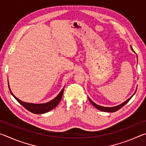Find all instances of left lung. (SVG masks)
Returning a JSON list of instances; mask_svg holds the SVG:
<instances>
[{"label":"left lung","instance_id":"1","mask_svg":"<svg viewBox=\"0 0 146 146\" xmlns=\"http://www.w3.org/2000/svg\"><path fill=\"white\" fill-rule=\"evenodd\" d=\"M131 48L132 51H134V50H133L132 48ZM134 94H135V93H134ZM134 94H133V96L134 95ZM133 96H132V97H133ZM132 97H131V98H129V99H127L126 101H125V102H124L122 103V104H121L120 105H118V106H115V107H113V108L102 107V106H98V105H97V104H96L95 103H94V102H93V101L90 99V98H89V100L90 101V102H91V104H93L94 106H95V107L96 108L98 109V110H100V111H105V112H115V111H118V110H120V108H122L123 106L126 104H127L128 102H129L131 98H132Z\"/></svg>","mask_w":146,"mask_h":146}]
</instances>
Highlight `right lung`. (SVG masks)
Returning a JSON list of instances; mask_svg holds the SVG:
<instances>
[{
  "instance_id": "right-lung-1",
  "label": "right lung",
  "mask_w": 146,
  "mask_h": 146,
  "mask_svg": "<svg viewBox=\"0 0 146 146\" xmlns=\"http://www.w3.org/2000/svg\"><path fill=\"white\" fill-rule=\"evenodd\" d=\"M9 91L12 95L13 96L14 98L18 101V102L21 104L23 106L24 108H26L27 110H28L29 111L34 113V114H42V113H45L48 112L49 111L53 110V108H55L56 106L58 104V103L60 102V100L62 97L63 93L64 91V89L63 88L62 90L60 91V93L58 94L57 97L54 98L53 100H51L50 102H47L45 104H31V103H26L23 102L21 100H19L15 96L12 92L11 91L10 88H9V86L8 85Z\"/></svg>"
}]
</instances>
